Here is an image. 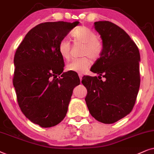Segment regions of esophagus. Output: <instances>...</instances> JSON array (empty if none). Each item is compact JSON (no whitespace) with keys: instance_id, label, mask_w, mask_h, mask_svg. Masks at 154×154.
Returning a JSON list of instances; mask_svg holds the SVG:
<instances>
[{"instance_id":"34e87169","label":"esophagus","mask_w":154,"mask_h":154,"mask_svg":"<svg viewBox=\"0 0 154 154\" xmlns=\"http://www.w3.org/2000/svg\"><path fill=\"white\" fill-rule=\"evenodd\" d=\"M78 75H79V79H80V81H82V79L83 75H82V74L79 73V74H78Z\"/></svg>"}]
</instances>
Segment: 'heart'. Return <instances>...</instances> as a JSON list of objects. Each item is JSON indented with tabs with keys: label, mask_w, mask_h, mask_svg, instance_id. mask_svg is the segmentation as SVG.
Here are the masks:
<instances>
[{
	"label": "heart",
	"mask_w": 154,
	"mask_h": 154,
	"mask_svg": "<svg viewBox=\"0 0 154 154\" xmlns=\"http://www.w3.org/2000/svg\"><path fill=\"white\" fill-rule=\"evenodd\" d=\"M71 37L75 42L84 44L82 56H89L93 60H96L103 52V44L97 39V36L93 31L86 26H79L71 33ZM58 51L61 58L69 60L70 58V44L67 39L60 41L58 45ZM91 60L88 56L75 59L67 64L66 69L68 71L82 73L89 68Z\"/></svg>",
	"instance_id": "heart-1"
}]
</instances>
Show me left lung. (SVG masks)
<instances>
[{
  "label": "left lung",
  "instance_id": "1",
  "mask_svg": "<svg viewBox=\"0 0 154 154\" xmlns=\"http://www.w3.org/2000/svg\"><path fill=\"white\" fill-rule=\"evenodd\" d=\"M94 26L101 36L103 52L91 70L99 76H86L82 82L87 89L85 101L90 114L98 121L112 124L134 107L140 85V54L120 26L108 21L96 22Z\"/></svg>",
  "mask_w": 154,
  "mask_h": 154
}]
</instances>
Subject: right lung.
I'll return each instance as SVG.
<instances>
[{"mask_svg":"<svg viewBox=\"0 0 154 154\" xmlns=\"http://www.w3.org/2000/svg\"><path fill=\"white\" fill-rule=\"evenodd\" d=\"M78 23L38 24L26 34L16 51L13 85L18 104L24 116L42 128L62 121L74 88L80 84L78 75L62 73L64 60L58 51L60 41Z\"/></svg>","mask_w":154,"mask_h":154,"instance_id":"obj_1","label":"right lung"}]
</instances>
